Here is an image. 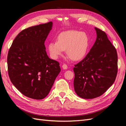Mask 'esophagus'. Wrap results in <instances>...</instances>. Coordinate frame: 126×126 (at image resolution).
<instances>
[{
    "instance_id": "34e87169",
    "label": "esophagus",
    "mask_w": 126,
    "mask_h": 126,
    "mask_svg": "<svg viewBox=\"0 0 126 126\" xmlns=\"http://www.w3.org/2000/svg\"><path fill=\"white\" fill-rule=\"evenodd\" d=\"M62 67L63 68V69H67V68H68L67 64H63L62 66Z\"/></svg>"
}]
</instances>
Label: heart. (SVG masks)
Segmentation results:
<instances>
[{
  "label": "heart",
  "mask_w": 126,
  "mask_h": 126,
  "mask_svg": "<svg viewBox=\"0 0 126 126\" xmlns=\"http://www.w3.org/2000/svg\"><path fill=\"white\" fill-rule=\"evenodd\" d=\"M89 46V38L86 33L71 30L60 33L56 41L48 44V49L51 57L55 59L66 50L70 59L78 61L86 56Z\"/></svg>",
  "instance_id": "b5f03b06"
}]
</instances>
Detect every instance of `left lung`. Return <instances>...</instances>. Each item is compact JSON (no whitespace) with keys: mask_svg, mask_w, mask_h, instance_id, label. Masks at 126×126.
Listing matches in <instances>:
<instances>
[{"mask_svg":"<svg viewBox=\"0 0 126 126\" xmlns=\"http://www.w3.org/2000/svg\"><path fill=\"white\" fill-rule=\"evenodd\" d=\"M94 29L97 38L94 46L74 68V89L83 99H93L104 94L112 85L117 74L116 49L104 32Z\"/></svg>","mask_w":126,"mask_h":126,"instance_id":"obj_1","label":"left lung"}]
</instances>
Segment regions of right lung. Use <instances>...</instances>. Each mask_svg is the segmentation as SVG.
Returning <instances> with one entry per match:
<instances>
[{
	"label": "right lung",
	"mask_w": 126,
	"mask_h": 126,
	"mask_svg": "<svg viewBox=\"0 0 126 126\" xmlns=\"http://www.w3.org/2000/svg\"><path fill=\"white\" fill-rule=\"evenodd\" d=\"M52 25L49 22L23 30L8 51L11 82L22 94L34 99L47 96L61 70L59 63L49 58L44 44Z\"/></svg>",
	"instance_id": "add662e5"
}]
</instances>
